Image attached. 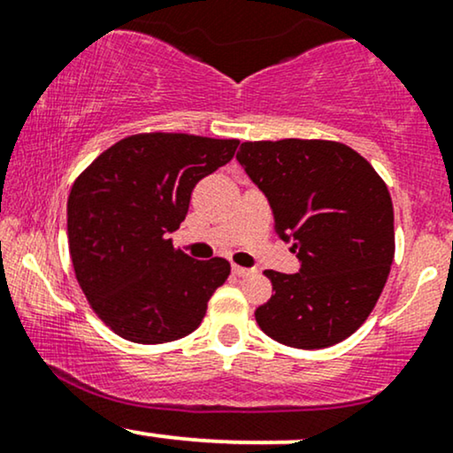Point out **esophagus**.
<instances>
[{"mask_svg":"<svg viewBox=\"0 0 453 453\" xmlns=\"http://www.w3.org/2000/svg\"><path fill=\"white\" fill-rule=\"evenodd\" d=\"M232 273L236 274V277H249V274H253V270L251 268H244V266H236V264H234Z\"/></svg>","mask_w":453,"mask_h":453,"instance_id":"esophagus-1","label":"esophagus"}]
</instances>
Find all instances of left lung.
Here are the masks:
<instances>
[{
	"instance_id": "1",
	"label": "left lung",
	"mask_w": 453,
	"mask_h": 453,
	"mask_svg": "<svg viewBox=\"0 0 453 453\" xmlns=\"http://www.w3.org/2000/svg\"><path fill=\"white\" fill-rule=\"evenodd\" d=\"M236 159L300 262L296 274L266 270L274 296L256 309L259 327L296 349L345 341L375 309L394 262L386 183L360 153L330 140L242 142Z\"/></svg>"
}]
</instances>
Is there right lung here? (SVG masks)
<instances>
[{"instance_id":"right-lung-1","label":"right lung","mask_w":453,"mask_h":453,"mask_svg":"<svg viewBox=\"0 0 453 453\" xmlns=\"http://www.w3.org/2000/svg\"><path fill=\"white\" fill-rule=\"evenodd\" d=\"M238 140L136 134L112 144L67 197V241L78 285L114 334L142 345L191 334L230 274L202 262L168 234L189 211L191 191L234 157Z\"/></svg>"}]
</instances>
